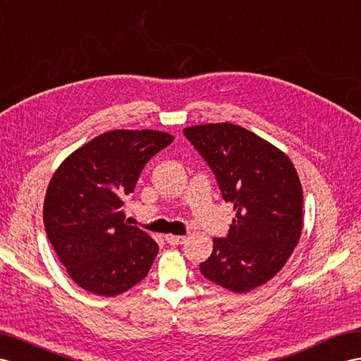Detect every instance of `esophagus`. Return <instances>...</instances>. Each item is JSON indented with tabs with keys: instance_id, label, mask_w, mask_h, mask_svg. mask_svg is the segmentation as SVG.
I'll use <instances>...</instances> for the list:
<instances>
[{
	"instance_id": "obj_1",
	"label": "esophagus",
	"mask_w": 361,
	"mask_h": 361,
	"mask_svg": "<svg viewBox=\"0 0 361 361\" xmlns=\"http://www.w3.org/2000/svg\"><path fill=\"white\" fill-rule=\"evenodd\" d=\"M164 239L171 245H180V244H184V241H186V236H181V235H166Z\"/></svg>"
}]
</instances>
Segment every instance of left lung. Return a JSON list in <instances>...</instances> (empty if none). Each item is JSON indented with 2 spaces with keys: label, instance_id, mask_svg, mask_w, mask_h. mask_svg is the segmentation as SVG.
Instances as JSON below:
<instances>
[{
  "label": "left lung",
  "instance_id": "left-lung-1",
  "mask_svg": "<svg viewBox=\"0 0 361 361\" xmlns=\"http://www.w3.org/2000/svg\"><path fill=\"white\" fill-rule=\"evenodd\" d=\"M233 202L228 236L214 239L202 276L233 293L269 282L290 259L302 233L303 192L290 157L248 129L207 123L183 129Z\"/></svg>",
  "mask_w": 361,
  "mask_h": 361
}]
</instances>
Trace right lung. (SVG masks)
I'll return each mask as SVG.
<instances>
[{"label":"right lung","instance_id":"1","mask_svg":"<svg viewBox=\"0 0 361 361\" xmlns=\"http://www.w3.org/2000/svg\"><path fill=\"white\" fill-rule=\"evenodd\" d=\"M154 129H114L71 152L54 171L44 226L68 276L88 293L113 298L143 281L159 244L125 223L123 204L145 164L172 143Z\"/></svg>","mask_w":361,"mask_h":361}]
</instances>
